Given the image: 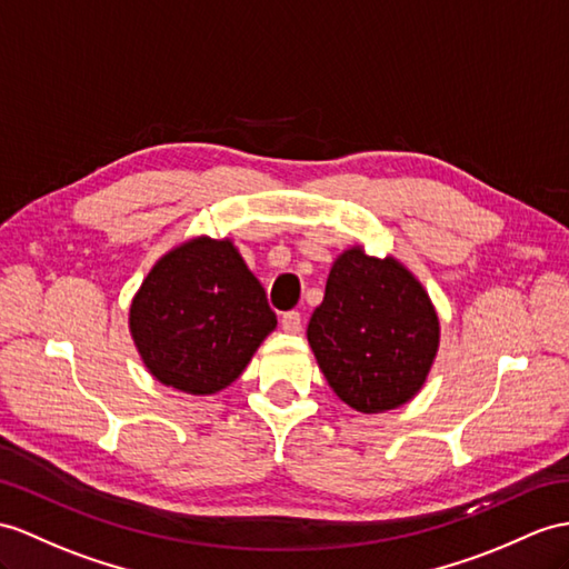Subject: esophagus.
<instances>
[{"mask_svg":"<svg viewBox=\"0 0 569 569\" xmlns=\"http://www.w3.org/2000/svg\"><path fill=\"white\" fill-rule=\"evenodd\" d=\"M282 330L299 332L301 330V313L299 311H287L282 316Z\"/></svg>","mask_w":569,"mask_h":569,"instance_id":"esophagus-1","label":"esophagus"}]
</instances>
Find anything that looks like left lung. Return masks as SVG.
Masks as SVG:
<instances>
[{"instance_id": "left-lung-1", "label": "left lung", "mask_w": 569, "mask_h": 569, "mask_svg": "<svg viewBox=\"0 0 569 569\" xmlns=\"http://www.w3.org/2000/svg\"><path fill=\"white\" fill-rule=\"evenodd\" d=\"M307 338L340 400L359 412H383L422 389L439 348V318L398 260L355 246L332 262Z\"/></svg>"}]
</instances>
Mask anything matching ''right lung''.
<instances>
[{"mask_svg": "<svg viewBox=\"0 0 569 569\" xmlns=\"http://www.w3.org/2000/svg\"><path fill=\"white\" fill-rule=\"evenodd\" d=\"M274 326L266 289L229 239L176 246L130 307V332L151 377L192 396L237 381Z\"/></svg>", "mask_w": 569, "mask_h": 569, "instance_id": "right-lung-1", "label": "right lung"}]
</instances>
